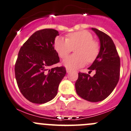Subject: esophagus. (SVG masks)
<instances>
[{
  "mask_svg": "<svg viewBox=\"0 0 131 131\" xmlns=\"http://www.w3.org/2000/svg\"><path fill=\"white\" fill-rule=\"evenodd\" d=\"M66 70H67V73H69V72H70V71H71V70L70 69V68H66Z\"/></svg>",
  "mask_w": 131,
  "mask_h": 131,
  "instance_id": "1",
  "label": "esophagus"
}]
</instances>
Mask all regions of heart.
Wrapping results in <instances>:
<instances>
[{
    "instance_id": "b5f03b06",
    "label": "heart",
    "mask_w": 131,
    "mask_h": 131,
    "mask_svg": "<svg viewBox=\"0 0 131 131\" xmlns=\"http://www.w3.org/2000/svg\"><path fill=\"white\" fill-rule=\"evenodd\" d=\"M54 47L62 59L74 49L75 54L68 56L63 61L64 65L68 68L81 67L86 61L92 63L100 52L99 43L94 40L92 34L87 30L71 32L67 35L66 39L57 38L54 40Z\"/></svg>"
}]
</instances>
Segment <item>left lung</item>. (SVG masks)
I'll return each mask as SVG.
<instances>
[{"label":"left lung","mask_w":131,"mask_h":131,"mask_svg":"<svg viewBox=\"0 0 131 131\" xmlns=\"http://www.w3.org/2000/svg\"><path fill=\"white\" fill-rule=\"evenodd\" d=\"M101 41V49L91 67L90 72L95 71L91 77L79 72L75 82L77 95L92 102H100L107 97L116 87L120 78V59L116 47L110 36L102 31L92 28Z\"/></svg>","instance_id":"8db88e82"}]
</instances>
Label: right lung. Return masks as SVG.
Wrapping results in <instances>:
<instances>
[{"instance_id": "right-lung-1", "label": "right lung", "mask_w": 131, "mask_h": 131, "mask_svg": "<svg viewBox=\"0 0 131 131\" xmlns=\"http://www.w3.org/2000/svg\"><path fill=\"white\" fill-rule=\"evenodd\" d=\"M58 30H37L23 44L15 65L18 87L24 97L35 104L51 101L58 93L59 84L66 74L65 67L51 66L60 61L54 47Z\"/></svg>"}]
</instances>
